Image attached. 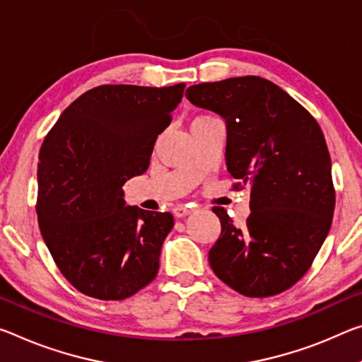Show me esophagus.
<instances>
[{
	"label": "esophagus",
	"mask_w": 362,
	"mask_h": 362,
	"mask_svg": "<svg viewBox=\"0 0 362 362\" xmlns=\"http://www.w3.org/2000/svg\"><path fill=\"white\" fill-rule=\"evenodd\" d=\"M172 212H174L175 217H185V216L190 214L192 209L187 208V206H183V204H177V206H174V209H172Z\"/></svg>",
	"instance_id": "esophagus-1"
}]
</instances>
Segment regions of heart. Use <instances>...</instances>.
I'll return each instance as SVG.
<instances>
[{"mask_svg": "<svg viewBox=\"0 0 362 362\" xmlns=\"http://www.w3.org/2000/svg\"><path fill=\"white\" fill-rule=\"evenodd\" d=\"M204 119H211V116H198L193 119V122H198V120H204Z\"/></svg>", "mask_w": 362, "mask_h": 362, "instance_id": "1", "label": "heart"}]
</instances>
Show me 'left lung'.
I'll list each match as a JSON object with an SVG mask.
<instances>
[{
	"label": "left lung",
	"instance_id": "8db88e82",
	"mask_svg": "<svg viewBox=\"0 0 362 362\" xmlns=\"http://www.w3.org/2000/svg\"><path fill=\"white\" fill-rule=\"evenodd\" d=\"M185 96L226 119V163L235 190L250 188V216L237 227L223 208L209 250L212 271L240 295L266 298L311 267L335 209L322 130L300 103L256 76L198 83Z\"/></svg>",
	"mask_w": 362,
	"mask_h": 362
}]
</instances>
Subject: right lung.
I'll return each instance as SVG.
<instances>
[{
	"mask_svg": "<svg viewBox=\"0 0 362 362\" xmlns=\"http://www.w3.org/2000/svg\"><path fill=\"white\" fill-rule=\"evenodd\" d=\"M183 88L101 85L78 96L45 136L40 232L57 269L83 295L125 300L158 275L174 217L125 206L122 187L146 172Z\"/></svg>",
	"mask_w": 362,
	"mask_h": 362,
	"instance_id": "1",
	"label": "right lung"
}]
</instances>
